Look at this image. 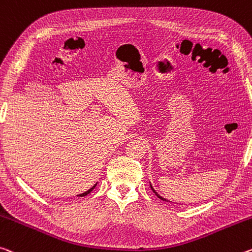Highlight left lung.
<instances>
[{
	"label": "left lung",
	"instance_id": "left-lung-1",
	"mask_svg": "<svg viewBox=\"0 0 252 252\" xmlns=\"http://www.w3.org/2000/svg\"><path fill=\"white\" fill-rule=\"evenodd\" d=\"M150 187H151V189H153V191H154V193H155L156 195H157V196H158L159 198H160V199H162V201H167V199H166V198H163V197H161V196H160V195H159V194L157 193V191H156V190H155V189H154V187H153V185H151V184H150Z\"/></svg>",
	"mask_w": 252,
	"mask_h": 252
}]
</instances>
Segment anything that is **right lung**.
Returning <instances> with one entry per match:
<instances>
[{"label": "right lung", "mask_w": 252, "mask_h": 252, "mask_svg": "<svg viewBox=\"0 0 252 252\" xmlns=\"http://www.w3.org/2000/svg\"><path fill=\"white\" fill-rule=\"evenodd\" d=\"M96 185H97V182H96V183H95V184H94V185H93V186H92V187H91V189H90L89 190L84 191V193H82V194H78V195H77V196H81V197H83V196H86V195H87V194H90V193H91V191H92V190H93V189H95V186H96Z\"/></svg>", "instance_id": "right-lung-1"}]
</instances>
